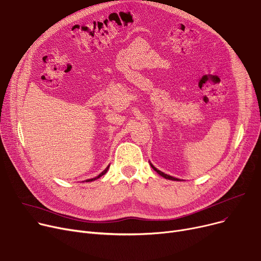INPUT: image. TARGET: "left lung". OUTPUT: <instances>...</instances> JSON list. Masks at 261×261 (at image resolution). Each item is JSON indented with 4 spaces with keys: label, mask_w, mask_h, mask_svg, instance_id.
I'll use <instances>...</instances> for the list:
<instances>
[{
    "label": "left lung",
    "mask_w": 261,
    "mask_h": 261,
    "mask_svg": "<svg viewBox=\"0 0 261 261\" xmlns=\"http://www.w3.org/2000/svg\"><path fill=\"white\" fill-rule=\"evenodd\" d=\"M151 167L153 168V170H155L157 173H158V174L159 175H161V176H163V177H165V178H167V179H171V180H179L178 178H175V177H172V176H170V175H168V174H165V173L164 172H161V171H159V170H157L152 164H151Z\"/></svg>",
    "instance_id": "1"
}]
</instances>
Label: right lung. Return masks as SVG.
<instances>
[{
  "label": "right lung",
  "mask_w": 261,
  "mask_h": 261,
  "mask_svg": "<svg viewBox=\"0 0 261 261\" xmlns=\"http://www.w3.org/2000/svg\"><path fill=\"white\" fill-rule=\"evenodd\" d=\"M108 168H109V166H108V167H107V168H106V169H105V170H104V171H103V172H102V173H101V174H100V175H97V176H96V177H94V178H91V179H87V180H86V181H92V180H95V179H97V178H100V177H101V176H103V175H104V174H105V173H106V172H107V170H108Z\"/></svg>",
  "instance_id": "right-lung-1"
}]
</instances>
